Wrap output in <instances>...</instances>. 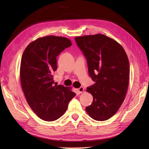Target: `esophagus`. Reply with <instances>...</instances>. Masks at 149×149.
<instances>
[{
	"label": "esophagus",
	"mask_w": 149,
	"mask_h": 149,
	"mask_svg": "<svg viewBox=\"0 0 149 149\" xmlns=\"http://www.w3.org/2000/svg\"><path fill=\"white\" fill-rule=\"evenodd\" d=\"M84 89L83 87H80L79 88H78L77 89V91L79 93V94H81V93H82L84 91Z\"/></svg>",
	"instance_id": "1"
}]
</instances>
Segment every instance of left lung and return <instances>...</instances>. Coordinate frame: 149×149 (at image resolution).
<instances>
[{
	"instance_id": "left-lung-1",
	"label": "left lung",
	"mask_w": 149,
	"mask_h": 149,
	"mask_svg": "<svg viewBox=\"0 0 149 149\" xmlns=\"http://www.w3.org/2000/svg\"><path fill=\"white\" fill-rule=\"evenodd\" d=\"M75 40L86 58L89 74L95 82L86 89L93 101L86 111L94 120H106L118 112L127 93V55L118 42L104 35L76 37Z\"/></svg>"
}]
</instances>
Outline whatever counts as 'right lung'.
<instances>
[{"label":"right lung","mask_w":149,"mask_h":149,"mask_svg":"<svg viewBox=\"0 0 149 149\" xmlns=\"http://www.w3.org/2000/svg\"><path fill=\"white\" fill-rule=\"evenodd\" d=\"M71 45L68 38L49 35L31 42L22 55V88L31 109L44 120L59 119L76 95L70 88L54 84L53 77L57 70V56Z\"/></svg>","instance_id":"obj_1"}]
</instances>
